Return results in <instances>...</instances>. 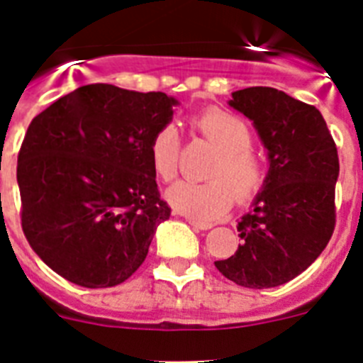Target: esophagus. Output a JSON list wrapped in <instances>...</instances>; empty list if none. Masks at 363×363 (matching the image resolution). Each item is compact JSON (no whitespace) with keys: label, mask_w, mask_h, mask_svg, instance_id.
Listing matches in <instances>:
<instances>
[{"label":"esophagus","mask_w":363,"mask_h":363,"mask_svg":"<svg viewBox=\"0 0 363 363\" xmlns=\"http://www.w3.org/2000/svg\"><path fill=\"white\" fill-rule=\"evenodd\" d=\"M187 221L198 230H207L213 227V223H209V221H200V220H194V218H187Z\"/></svg>","instance_id":"1"}]
</instances>
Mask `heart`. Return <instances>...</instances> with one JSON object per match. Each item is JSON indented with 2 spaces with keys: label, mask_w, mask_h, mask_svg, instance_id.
<instances>
[{
  "label": "heart",
  "mask_w": 363,
  "mask_h": 363,
  "mask_svg": "<svg viewBox=\"0 0 363 363\" xmlns=\"http://www.w3.org/2000/svg\"><path fill=\"white\" fill-rule=\"evenodd\" d=\"M194 134L216 149L207 182H178L167 191L169 203L179 213L200 221H211L230 209L234 198L247 203L258 194L267 179V163L251 147V129L236 114L223 108H205L189 118ZM179 136L172 125H163L149 143L152 172L162 182L178 176Z\"/></svg>",
  "instance_id": "1"
}]
</instances>
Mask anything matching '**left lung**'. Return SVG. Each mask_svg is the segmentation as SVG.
I'll list each match as a JSON object with an SVG mask.
<instances>
[{"instance_id":"left-lung-1","label":"left lung","mask_w":363,"mask_h":363,"mask_svg":"<svg viewBox=\"0 0 363 363\" xmlns=\"http://www.w3.org/2000/svg\"><path fill=\"white\" fill-rule=\"evenodd\" d=\"M229 105L252 120L271 167L238 221L243 243L214 265L242 287H277L306 271L331 240L338 150L318 108L278 89L249 86L233 92Z\"/></svg>"}]
</instances>
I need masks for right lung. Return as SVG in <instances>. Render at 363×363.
Here are the masks:
<instances>
[{
	"mask_svg": "<svg viewBox=\"0 0 363 363\" xmlns=\"http://www.w3.org/2000/svg\"><path fill=\"white\" fill-rule=\"evenodd\" d=\"M174 98L83 85L40 112L18 154L21 229L65 280L114 287L145 262L156 227L171 216L149 160Z\"/></svg>",
	"mask_w": 363,
	"mask_h": 363,
	"instance_id": "1",
	"label": "right lung"
}]
</instances>
